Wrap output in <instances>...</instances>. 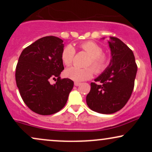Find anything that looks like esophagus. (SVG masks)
I'll return each instance as SVG.
<instances>
[{
  "label": "esophagus",
  "mask_w": 152,
  "mask_h": 152,
  "mask_svg": "<svg viewBox=\"0 0 152 152\" xmlns=\"http://www.w3.org/2000/svg\"><path fill=\"white\" fill-rule=\"evenodd\" d=\"M81 84V83H80V82H74V85L76 86H80V85Z\"/></svg>",
  "instance_id": "1"
}]
</instances>
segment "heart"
<instances>
[{"instance_id":"b5f03b06","label":"heart","mask_w":152,"mask_h":152,"mask_svg":"<svg viewBox=\"0 0 152 152\" xmlns=\"http://www.w3.org/2000/svg\"><path fill=\"white\" fill-rule=\"evenodd\" d=\"M81 49L89 54V59L87 66L91 67L79 68L77 66H72L65 71L66 76L70 79L76 82L88 80L92 77L94 71L96 74H101L109 67L111 63V57L109 54L103 52V48L99 43L94 41H86L80 45ZM76 50L71 45H67L62 49L61 58L62 62L66 66H70L74 60ZM94 71H93V70Z\"/></svg>"}]
</instances>
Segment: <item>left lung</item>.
Masks as SVG:
<instances>
[{"label":"left lung","mask_w":152,"mask_h":152,"mask_svg":"<svg viewBox=\"0 0 152 152\" xmlns=\"http://www.w3.org/2000/svg\"><path fill=\"white\" fill-rule=\"evenodd\" d=\"M110 38L111 63L96 82L91 83L86 96L88 107L104 114H114L126 105L134 90L137 72L133 51L118 38Z\"/></svg>","instance_id":"8db88e82"}]
</instances>
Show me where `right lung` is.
Segmentation results:
<instances>
[{"label": "right lung", "mask_w": 152, "mask_h": 152, "mask_svg": "<svg viewBox=\"0 0 152 152\" xmlns=\"http://www.w3.org/2000/svg\"><path fill=\"white\" fill-rule=\"evenodd\" d=\"M63 40L46 36L26 47L18 58L15 81L20 96L31 111L50 115L62 109L74 87L70 78H61ZM53 79L54 85L50 83Z\"/></svg>", "instance_id": "right-lung-1"}]
</instances>
